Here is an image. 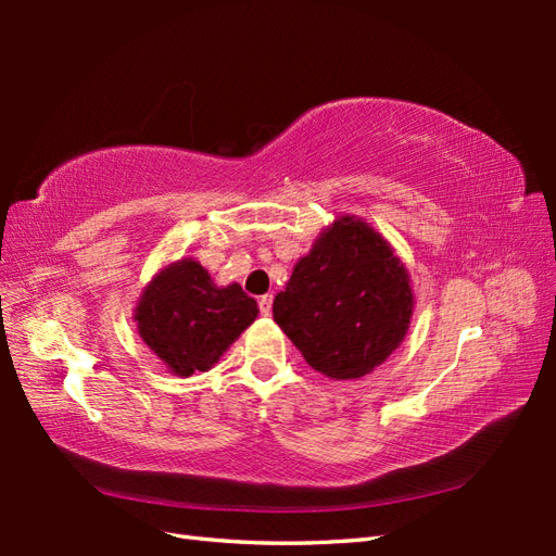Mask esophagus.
Instances as JSON below:
<instances>
[{
  "label": "esophagus",
  "mask_w": 556,
  "mask_h": 556,
  "mask_svg": "<svg viewBox=\"0 0 556 556\" xmlns=\"http://www.w3.org/2000/svg\"><path fill=\"white\" fill-rule=\"evenodd\" d=\"M257 308H260V315H265V317L271 313V296H269V293H267V296H260Z\"/></svg>",
  "instance_id": "34e87169"
}]
</instances>
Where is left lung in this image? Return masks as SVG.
<instances>
[{
	"label": "left lung",
	"instance_id": "1",
	"mask_svg": "<svg viewBox=\"0 0 556 556\" xmlns=\"http://www.w3.org/2000/svg\"><path fill=\"white\" fill-rule=\"evenodd\" d=\"M271 313L311 368L356 380L384 363L406 334L408 271L368 224L341 217L299 260Z\"/></svg>",
	"mask_w": 556,
	"mask_h": 556
}]
</instances>
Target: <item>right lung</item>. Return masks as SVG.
Returning <instances> with one entry per match:
<instances>
[{"mask_svg": "<svg viewBox=\"0 0 556 556\" xmlns=\"http://www.w3.org/2000/svg\"><path fill=\"white\" fill-rule=\"evenodd\" d=\"M255 315V299L239 285L215 287L195 260L164 267L136 308L140 337L181 377L210 370Z\"/></svg>", "mask_w": 556, "mask_h": 556, "instance_id": "1", "label": "right lung"}]
</instances>
